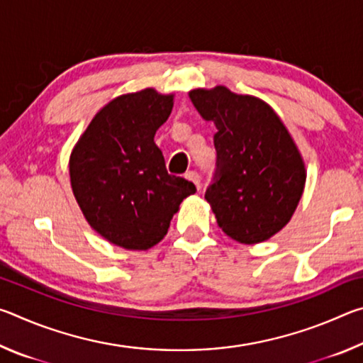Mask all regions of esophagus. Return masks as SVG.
<instances>
[{
	"mask_svg": "<svg viewBox=\"0 0 363 363\" xmlns=\"http://www.w3.org/2000/svg\"><path fill=\"white\" fill-rule=\"evenodd\" d=\"M186 179L190 181V182H194L195 187L200 190V176H199V173H195V171H189V173H186Z\"/></svg>",
	"mask_w": 363,
	"mask_h": 363,
	"instance_id": "obj_1",
	"label": "esophagus"
}]
</instances>
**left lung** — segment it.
<instances>
[{"mask_svg":"<svg viewBox=\"0 0 363 363\" xmlns=\"http://www.w3.org/2000/svg\"><path fill=\"white\" fill-rule=\"evenodd\" d=\"M218 133V169L205 199L218 225L233 240H269L290 223L303 196L306 164L275 110L259 97L225 86L189 93Z\"/></svg>","mask_w":363,"mask_h":363,"instance_id":"8db88e82","label":"left lung"}]
</instances>
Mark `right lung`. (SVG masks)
<instances>
[{
  "mask_svg": "<svg viewBox=\"0 0 363 363\" xmlns=\"http://www.w3.org/2000/svg\"><path fill=\"white\" fill-rule=\"evenodd\" d=\"M174 94L147 88L106 104L79 136L69 162L70 186L88 224L107 242L143 251L163 240L195 186L168 174L155 133Z\"/></svg>",
  "mask_w": 363,
  "mask_h": 363,
  "instance_id": "obj_1",
  "label": "right lung"
}]
</instances>
